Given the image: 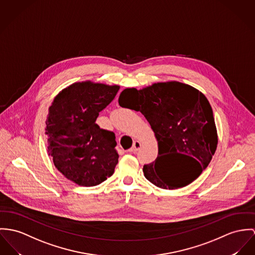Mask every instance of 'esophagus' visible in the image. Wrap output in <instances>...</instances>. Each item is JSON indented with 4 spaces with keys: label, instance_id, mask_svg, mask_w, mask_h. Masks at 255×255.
Returning <instances> with one entry per match:
<instances>
[{
    "label": "esophagus",
    "instance_id": "1",
    "mask_svg": "<svg viewBox=\"0 0 255 255\" xmlns=\"http://www.w3.org/2000/svg\"><path fill=\"white\" fill-rule=\"evenodd\" d=\"M140 146H141V143H140V141H138V140H136L135 142H134V144H133V146L128 150L129 152H131V153H135V152H137V150L140 148Z\"/></svg>",
    "mask_w": 255,
    "mask_h": 255
}]
</instances>
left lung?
Here are the masks:
<instances>
[{"label": "left lung", "instance_id": "8db88e82", "mask_svg": "<svg viewBox=\"0 0 255 255\" xmlns=\"http://www.w3.org/2000/svg\"><path fill=\"white\" fill-rule=\"evenodd\" d=\"M120 107L140 112L158 141V156L144 165L146 179L160 188L176 189L194 181L209 166L217 147L212 107L198 89L178 81L157 82L137 90L124 89ZM188 157L179 164L169 156Z\"/></svg>", "mask_w": 255, "mask_h": 255}]
</instances>
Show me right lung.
I'll return each instance as SVG.
<instances>
[{"label": "right lung", "mask_w": 255, "mask_h": 255, "mask_svg": "<svg viewBox=\"0 0 255 255\" xmlns=\"http://www.w3.org/2000/svg\"><path fill=\"white\" fill-rule=\"evenodd\" d=\"M118 90V85L75 82L60 91L48 109L47 152L59 172L80 186L98 185L115 172L116 135L101 129L96 119Z\"/></svg>", "instance_id": "1"}]
</instances>
